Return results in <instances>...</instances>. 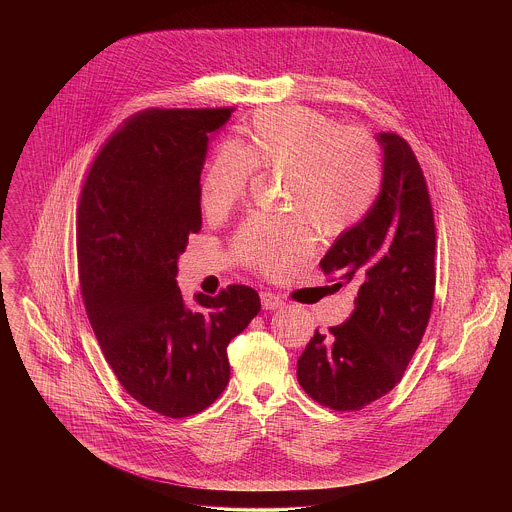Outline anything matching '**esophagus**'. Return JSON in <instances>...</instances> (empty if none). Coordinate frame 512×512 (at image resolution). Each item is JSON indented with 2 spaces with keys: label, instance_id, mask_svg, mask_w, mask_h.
<instances>
[{
  "label": "esophagus",
  "instance_id": "1",
  "mask_svg": "<svg viewBox=\"0 0 512 512\" xmlns=\"http://www.w3.org/2000/svg\"><path fill=\"white\" fill-rule=\"evenodd\" d=\"M260 299H262V309H266V311H274L284 305V301L276 293L262 292Z\"/></svg>",
  "mask_w": 512,
  "mask_h": 512
}]
</instances>
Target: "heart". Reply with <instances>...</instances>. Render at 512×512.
Masks as SVG:
<instances>
[{
    "label": "heart",
    "mask_w": 512,
    "mask_h": 512,
    "mask_svg": "<svg viewBox=\"0 0 512 512\" xmlns=\"http://www.w3.org/2000/svg\"><path fill=\"white\" fill-rule=\"evenodd\" d=\"M254 169L286 177V209L305 216L321 234L339 236L355 228L372 209L382 165L370 138L317 110L280 108L260 112L242 147L220 146L201 179V205L209 217L234 207ZM313 248L305 220H246L236 236V256L270 276L303 262Z\"/></svg>",
    "instance_id": "heart-1"
}]
</instances>
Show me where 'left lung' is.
<instances>
[{"label": "left lung", "instance_id": "obj_1", "mask_svg": "<svg viewBox=\"0 0 512 512\" xmlns=\"http://www.w3.org/2000/svg\"><path fill=\"white\" fill-rule=\"evenodd\" d=\"M374 138L382 149L378 197L321 260L339 282L333 288H357L355 311L329 335L315 331L297 359L301 388L337 412H357L400 382L434 303L436 226L424 173L406 140Z\"/></svg>", "mask_w": 512, "mask_h": 512}]
</instances>
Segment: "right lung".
<instances>
[{
    "instance_id": "obj_1",
    "label": "right lung",
    "mask_w": 512,
    "mask_h": 512,
    "mask_svg": "<svg viewBox=\"0 0 512 512\" xmlns=\"http://www.w3.org/2000/svg\"><path fill=\"white\" fill-rule=\"evenodd\" d=\"M217 110H147L94 159L84 181L76 252L82 299L126 392L167 418L209 408L228 384V343L260 311L246 286L187 305L179 256L201 230V171L230 118Z\"/></svg>"
}]
</instances>
